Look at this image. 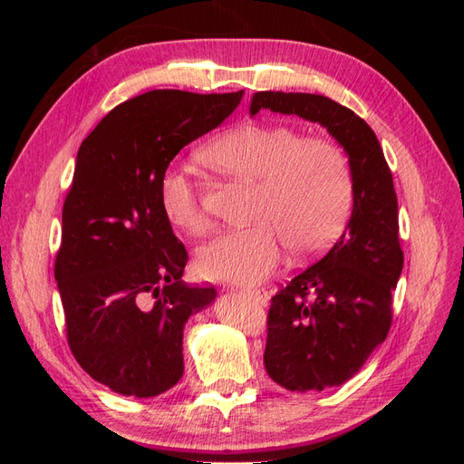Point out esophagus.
<instances>
[{
    "mask_svg": "<svg viewBox=\"0 0 464 464\" xmlns=\"http://www.w3.org/2000/svg\"><path fill=\"white\" fill-rule=\"evenodd\" d=\"M246 294H247V296H249L251 300L257 302V304H261V305H265L266 302H269V294H266V292H265V290H261V288H254V290L247 288V290H246Z\"/></svg>",
    "mask_w": 464,
    "mask_h": 464,
    "instance_id": "esophagus-1",
    "label": "esophagus"
}]
</instances>
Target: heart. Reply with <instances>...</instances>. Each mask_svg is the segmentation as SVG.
Returning a JSON list of instances; mask_svg holds the SVG:
<instances>
[{
  "instance_id": "heart-1",
  "label": "heart",
  "mask_w": 464,
  "mask_h": 464,
  "mask_svg": "<svg viewBox=\"0 0 464 464\" xmlns=\"http://www.w3.org/2000/svg\"><path fill=\"white\" fill-rule=\"evenodd\" d=\"M198 160L256 186L249 210L254 224L199 249L198 271L210 280L256 285L271 275L283 244L292 257L321 256L343 234L353 210L354 179L346 152L290 125L240 123L201 149ZM159 199L174 228L189 236L208 230L199 193L184 172H164Z\"/></svg>"
}]
</instances>
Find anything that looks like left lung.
<instances>
[{
  "label": "left lung",
  "instance_id": "8db88e82",
  "mask_svg": "<svg viewBox=\"0 0 464 464\" xmlns=\"http://www.w3.org/2000/svg\"><path fill=\"white\" fill-rule=\"evenodd\" d=\"M271 110L323 125L354 179L353 215L334 246L271 298L265 370L288 391L348 382L387 339L402 271L399 207L382 145L353 110L321 94L263 91L249 111Z\"/></svg>",
  "mask_w": 464,
  "mask_h": 464
}]
</instances>
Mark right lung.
Listing matches in <instances>:
<instances>
[{
  "label": "right lung",
  "mask_w": 464,
  "mask_h": 464,
  "mask_svg": "<svg viewBox=\"0 0 464 464\" xmlns=\"http://www.w3.org/2000/svg\"><path fill=\"white\" fill-rule=\"evenodd\" d=\"M242 94L150 91L116 106L79 147L53 275L75 360L120 395L174 387L186 321L217 298L213 286L181 280L188 251L159 186L176 154L218 128Z\"/></svg>",
  "instance_id": "obj_1"
}]
</instances>
